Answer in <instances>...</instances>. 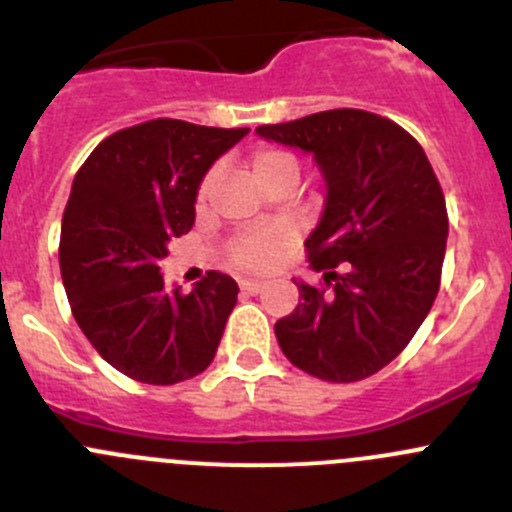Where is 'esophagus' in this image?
I'll return each instance as SVG.
<instances>
[{
	"mask_svg": "<svg viewBox=\"0 0 512 512\" xmlns=\"http://www.w3.org/2000/svg\"><path fill=\"white\" fill-rule=\"evenodd\" d=\"M240 287L250 294H260L265 289V282L262 280H240Z\"/></svg>",
	"mask_w": 512,
	"mask_h": 512,
	"instance_id": "esophagus-1",
	"label": "esophagus"
}]
</instances>
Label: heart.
I'll use <instances>...</instances> for the list:
<instances>
[{
    "mask_svg": "<svg viewBox=\"0 0 512 512\" xmlns=\"http://www.w3.org/2000/svg\"><path fill=\"white\" fill-rule=\"evenodd\" d=\"M250 173L255 178V183L262 190H267L277 180H292V183H297L299 168L297 160L285 151H260L250 160ZM215 178H218V173L213 170L200 183L198 198H195L198 208L208 205L215 188ZM227 252H230V260L235 265L247 267V270H267L280 257L282 237L275 235V232H240V235H235L230 240Z\"/></svg>",
    "mask_w": 512,
    "mask_h": 512,
    "instance_id": "obj_1",
    "label": "heart"
}]
</instances>
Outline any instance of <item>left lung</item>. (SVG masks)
<instances>
[{
	"mask_svg": "<svg viewBox=\"0 0 512 512\" xmlns=\"http://www.w3.org/2000/svg\"><path fill=\"white\" fill-rule=\"evenodd\" d=\"M257 136L309 153L327 188L304 242L327 289L294 280L299 304L275 324L280 349L317 379H366L401 354L438 294L448 215L436 173L404 128L359 108Z\"/></svg>",
	"mask_w": 512,
	"mask_h": 512,
	"instance_id": "1",
	"label": "left lung"
}]
</instances>
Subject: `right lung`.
Returning a JSON list of instances; mask_svg holds the SVG:
<instances>
[{
  "label": "right lung",
  "mask_w": 512,
  "mask_h": 512,
  "mask_svg": "<svg viewBox=\"0 0 512 512\" xmlns=\"http://www.w3.org/2000/svg\"><path fill=\"white\" fill-rule=\"evenodd\" d=\"M250 128L156 118L94 148L71 185L59 265L76 324L113 369L153 386L203 374L237 302V282L210 270L188 294L160 262L195 223L205 173Z\"/></svg>",
  "instance_id": "add662e5"
}]
</instances>
